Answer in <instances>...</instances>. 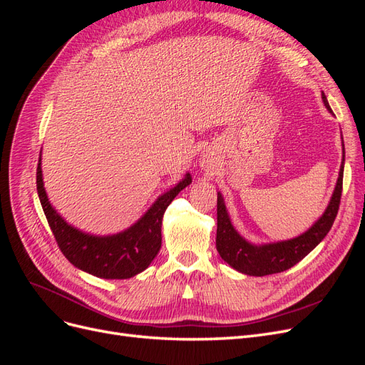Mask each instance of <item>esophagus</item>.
<instances>
[{"label": "esophagus", "mask_w": 365, "mask_h": 365, "mask_svg": "<svg viewBox=\"0 0 365 365\" xmlns=\"http://www.w3.org/2000/svg\"><path fill=\"white\" fill-rule=\"evenodd\" d=\"M201 164H202V168H207V165L210 164V160L205 157V158H202V163H201Z\"/></svg>", "instance_id": "esophagus-1"}]
</instances>
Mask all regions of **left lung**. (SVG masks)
<instances>
[{
  "label": "left lung",
  "instance_id": "left-lung-1",
  "mask_svg": "<svg viewBox=\"0 0 365 365\" xmlns=\"http://www.w3.org/2000/svg\"><path fill=\"white\" fill-rule=\"evenodd\" d=\"M324 106L332 113L329 106L324 93L322 94ZM344 146V145H342ZM344 157L346 152L342 149V163L339 169V176L335 185V190L323 216L309 228L306 233L298 237L274 242V244L254 245L251 242L242 237L233 227L227 212L224 197L217 193V231H216V250L219 256L227 262L231 268L247 275H269L282 272L292 268L302 259H304L319 242H322L329 230L332 228L336 217L341 192H342V172H344Z\"/></svg>",
  "mask_w": 365,
  "mask_h": 365
}]
</instances>
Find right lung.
<instances>
[{
  "mask_svg": "<svg viewBox=\"0 0 365 365\" xmlns=\"http://www.w3.org/2000/svg\"><path fill=\"white\" fill-rule=\"evenodd\" d=\"M190 182V173H185L182 181L158 196L148 212L121 233L94 236L70 225L50 204L43 189L41 155L36 170L39 201L62 254L76 268L108 280L130 279L149 267L161 248V224L165 208Z\"/></svg>",
  "mask_w": 365,
  "mask_h": 365,
  "instance_id": "right-lung-1",
  "label": "right lung"
}]
</instances>
